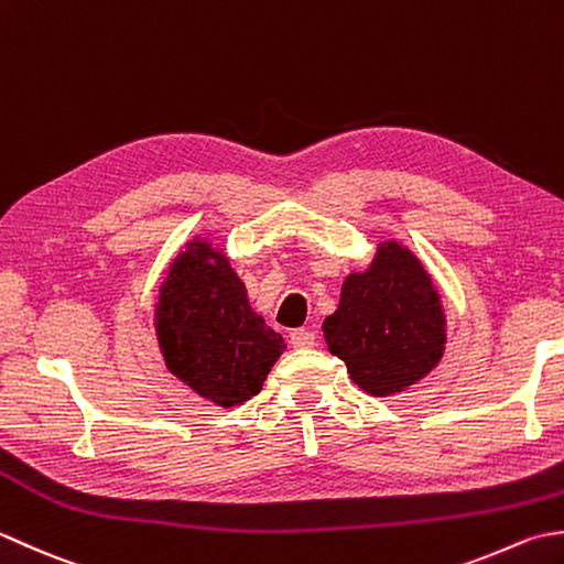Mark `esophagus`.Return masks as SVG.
Returning <instances> with one entry per match:
<instances>
[{"mask_svg": "<svg viewBox=\"0 0 564 564\" xmlns=\"http://www.w3.org/2000/svg\"><path fill=\"white\" fill-rule=\"evenodd\" d=\"M290 343L294 348H314L316 336H314V330H308V328H296L290 333Z\"/></svg>", "mask_w": 564, "mask_h": 564, "instance_id": "obj_1", "label": "esophagus"}]
</instances>
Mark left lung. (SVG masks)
Instances as JSON below:
<instances>
[{"label": "left lung", "instance_id": "obj_1", "mask_svg": "<svg viewBox=\"0 0 564 564\" xmlns=\"http://www.w3.org/2000/svg\"><path fill=\"white\" fill-rule=\"evenodd\" d=\"M445 326L431 272L409 246L389 238L377 243L370 265L343 280L324 338L362 392L392 397L438 367Z\"/></svg>", "mask_w": 564, "mask_h": 564}]
</instances>
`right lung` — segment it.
Returning a JSON list of instances; mask_svg holds the SVG:
<instances>
[{"label": "right lung", "mask_w": 564, "mask_h": 564, "mask_svg": "<svg viewBox=\"0 0 564 564\" xmlns=\"http://www.w3.org/2000/svg\"><path fill=\"white\" fill-rule=\"evenodd\" d=\"M153 326L167 370L224 409L256 397L286 348L250 306L226 250L206 236L189 238L172 258Z\"/></svg>", "instance_id": "add662e5"}]
</instances>
